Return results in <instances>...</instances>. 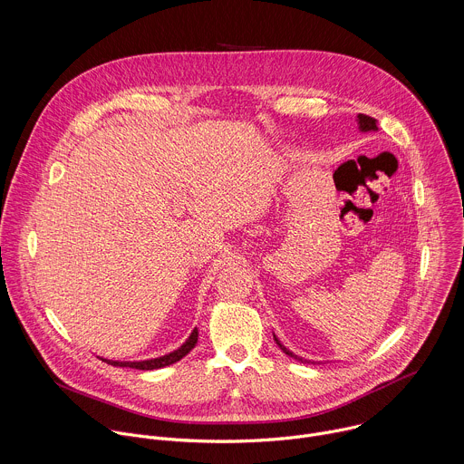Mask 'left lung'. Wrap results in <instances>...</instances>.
I'll return each instance as SVG.
<instances>
[{
    "mask_svg": "<svg viewBox=\"0 0 464 464\" xmlns=\"http://www.w3.org/2000/svg\"><path fill=\"white\" fill-rule=\"evenodd\" d=\"M357 123H359V129L362 130V132H368V130H377V120L375 118H372V116H366V114H359L357 116ZM275 337V335H273ZM275 343L278 344V348L285 353V355H289V357H293L295 361H300V362H305L302 357H296L295 353H291L276 337H275Z\"/></svg>",
    "mask_w": 464,
    "mask_h": 464,
    "instance_id": "obj_1",
    "label": "left lung"
}]
</instances>
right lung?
<instances>
[{
  "mask_svg": "<svg viewBox=\"0 0 464 464\" xmlns=\"http://www.w3.org/2000/svg\"><path fill=\"white\" fill-rule=\"evenodd\" d=\"M197 341H198V330L195 328L189 335V339L175 352L168 353V355H162V357H157V359H147V361H107V359H102L105 361L107 364H112V366H121V368H134V370H159V368H164V366H169V364H175L177 361H180L182 357H186L195 346H197Z\"/></svg>",
  "mask_w": 464,
  "mask_h": 464,
  "instance_id": "right-lung-1",
  "label": "right lung"
}]
</instances>
